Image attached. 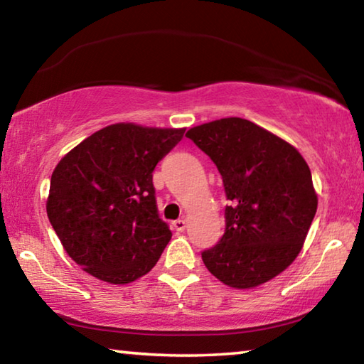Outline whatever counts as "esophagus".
I'll return each mask as SVG.
<instances>
[{"label":"esophagus","mask_w":364,"mask_h":364,"mask_svg":"<svg viewBox=\"0 0 364 364\" xmlns=\"http://www.w3.org/2000/svg\"><path fill=\"white\" fill-rule=\"evenodd\" d=\"M171 226H173V230L176 232H183L184 230H186V221H184V220H175L173 223H171Z\"/></svg>","instance_id":"1"}]
</instances>
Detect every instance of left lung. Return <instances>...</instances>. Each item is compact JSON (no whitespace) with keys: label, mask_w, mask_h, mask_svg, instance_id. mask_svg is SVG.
<instances>
[{"label":"left lung","mask_w":364,"mask_h":364,"mask_svg":"<svg viewBox=\"0 0 364 364\" xmlns=\"http://www.w3.org/2000/svg\"><path fill=\"white\" fill-rule=\"evenodd\" d=\"M217 165L226 199L225 234L202 252L226 286L250 289L282 273L301 250L318 197L311 171L294 146L239 117L188 130Z\"/></svg>","instance_id":"8db88e82"}]
</instances>
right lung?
Segmentation results:
<instances>
[{"label": "right lung", "mask_w": 364, "mask_h": 364, "mask_svg": "<svg viewBox=\"0 0 364 364\" xmlns=\"http://www.w3.org/2000/svg\"><path fill=\"white\" fill-rule=\"evenodd\" d=\"M184 128L115 123L82 141L54 168L46 212L73 262L128 284L149 273L171 239L159 217L152 171Z\"/></svg>", "instance_id": "add662e5"}]
</instances>
